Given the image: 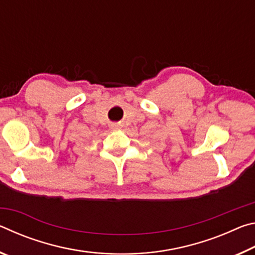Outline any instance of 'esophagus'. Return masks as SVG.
I'll return each instance as SVG.
<instances>
[{"label":"esophagus","mask_w":255,"mask_h":255,"mask_svg":"<svg viewBox=\"0 0 255 255\" xmlns=\"http://www.w3.org/2000/svg\"><path fill=\"white\" fill-rule=\"evenodd\" d=\"M110 128L111 129H122V125H120L119 123H111Z\"/></svg>","instance_id":"1"}]
</instances>
